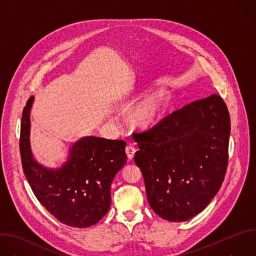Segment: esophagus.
I'll use <instances>...</instances> for the list:
<instances>
[{"instance_id": "esophagus-1", "label": "esophagus", "mask_w": 256, "mask_h": 256, "mask_svg": "<svg viewBox=\"0 0 256 256\" xmlns=\"http://www.w3.org/2000/svg\"><path fill=\"white\" fill-rule=\"evenodd\" d=\"M136 152V148H134L132 144L126 146V156H128V160H132V158H134Z\"/></svg>"}]
</instances>
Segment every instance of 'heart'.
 I'll return each instance as SVG.
<instances>
[{
  "label": "heart",
  "mask_w": 256,
  "mask_h": 256,
  "mask_svg": "<svg viewBox=\"0 0 256 256\" xmlns=\"http://www.w3.org/2000/svg\"><path fill=\"white\" fill-rule=\"evenodd\" d=\"M168 102V98L164 92H158L132 108L128 112L130 122L140 128L152 126L160 116Z\"/></svg>",
  "instance_id": "b5f03b06"
}]
</instances>
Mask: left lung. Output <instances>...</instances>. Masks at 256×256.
<instances>
[{"instance_id": "8db88e82", "label": "left lung", "mask_w": 256, "mask_h": 256, "mask_svg": "<svg viewBox=\"0 0 256 256\" xmlns=\"http://www.w3.org/2000/svg\"><path fill=\"white\" fill-rule=\"evenodd\" d=\"M230 116L217 94L195 100L134 132L148 201L171 222L191 219L219 191L227 170Z\"/></svg>"}]
</instances>
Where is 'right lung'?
<instances>
[{
	"label": "right lung",
	"mask_w": 256,
	"mask_h": 256,
	"mask_svg": "<svg viewBox=\"0 0 256 256\" xmlns=\"http://www.w3.org/2000/svg\"><path fill=\"white\" fill-rule=\"evenodd\" d=\"M31 96L23 110L20 154L23 171L38 201L60 222L77 228L98 223L110 210V186L126 162L122 140L86 136L70 148L66 164L58 170L38 164L29 142Z\"/></svg>",
	"instance_id": "add662e5"
}]
</instances>
